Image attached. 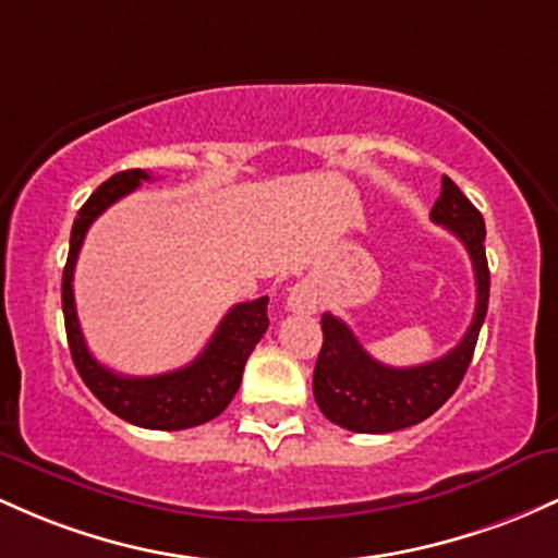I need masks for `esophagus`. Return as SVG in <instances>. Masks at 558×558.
I'll list each match as a JSON object with an SVG mask.
<instances>
[{
    "instance_id": "esophagus-1",
    "label": "esophagus",
    "mask_w": 558,
    "mask_h": 558,
    "mask_svg": "<svg viewBox=\"0 0 558 558\" xmlns=\"http://www.w3.org/2000/svg\"><path fill=\"white\" fill-rule=\"evenodd\" d=\"M287 305L295 313H313L322 305V292L313 279H300L295 287H290V295H287Z\"/></svg>"
}]
</instances>
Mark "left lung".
I'll return each mask as SVG.
<instances>
[{"instance_id":"8db88e82","label":"left lung","mask_w":558,"mask_h":558,"mask_svg":"<svg viewBox=\"0 0 558 558\" xmlns=\"http://www.w3.org/2000/svg\"><path fill=\"white\" fill-rule=\"evenodd\" d=\"M429 218L461 240L472 258L477 281V308L466 335L450 353L418 366H385L361 348L345 322L322 316L324 345L313 368V398L329 422L363 435H385L414 427L435 414L464 379L490 298V271L485 258V221L464 192L448 177Z\"/></svg>"}]
</instances>
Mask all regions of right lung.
Here are the masks:
<instances>
[{
  "instance_id": "1",
  "label": "right lung",
  "mask_w": 558,
  "mask_h": 558,
  "mask_svg": "<svg viewBox=\"0 0 558 558\" xmlns=\"http://www.w3.org/2000/svg\"><path fill=\"white\" fill-rule=\"evenodd\" d=\"M147 179L149 173L140 168L116 173L105 184H99L97 192L78 210L71 229L65 271H62V316H65L73 363L81 379L105 409L144 429H190L216 418L240 390L250 353L268 329V298L236 303L218 324L216 335L210 337L203 353L177 372L158 374V377H123L94 359L81 335L76 300H73V271H76L78 250L84 245L94 218Z\"/></svg>"
}]
</instances>
